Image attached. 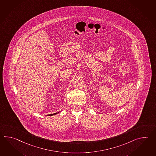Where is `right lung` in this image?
<instances>
[{
	"instance_id": "obj_1",
	"label": "right lung",
	"mask_w": 156,
	"mask_h": 156,
	"mask_svg": "<svg viewBox=\"0 0 156 156\" xmlns=\"http://www.w3.org/2000/svg\"><path fill=\"white\" fill-rule=\"evenodd\" d=\"M58 113H59V112H56V113H55V114H52L48 115V116H52V115H55L58 114Z\"/></svg>"
}]
</instances>
